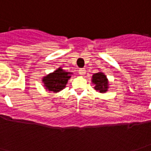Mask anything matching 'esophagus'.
Here are the masks:
<instances>
[{
  "label": "esophagus",
  "mask_w": 151,
  "mask_h": 151,
  "mask_svg": "<svg viewBox=\"0 0 151 151\" xmlns=\"http://www.w3.org/2000/svg\"><path fill=\"white\" fill-rule=\"evenodd\" d=\"M78 73H79V74H80V75L83 76V75H84V74H85V73H86L85 69H79Z\"/></svg>",
  "instance_id": "34e87169"
}]
</instances>
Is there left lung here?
I'll list each match as a JSON object with an SVG mask.
<instances>
[{
	"label": "left lung",
	"mask_w": 151,
	"mask_h": 151,
	"mask_svg": "<svg viewBox=\"0 0 151 151\" xmlns=\"http://www.w3.org/2000/svg\"><path fill=\"white\" fill-rule=\"evenodd\" d=\"M92 82L95 84V89L100 93L108 91V80L104 73L99 72L92 76Z\"/></svg>",
	"instance_id": "obj_1"
}]
</instances>
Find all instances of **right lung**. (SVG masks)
I'll return each mask as SVG.
<instances>
[{
    "label": "right lung",
    "instance_id": "add662e5",
    "mask_svg": "<svg viewBox=\"0 0 151 151\" xmlns=\"http://www.w3.org/2000/svg\"><path fill=\"white\" fill-rule=\"evenodd\" d=\"M71 73L66 72L60 67L53 73L43 77V86L48 91L57 93L65 87L68 80L71 78Z\"/></svg>",
    "mask_w": 151,
    "mask_h": 151
}]
</instances>
